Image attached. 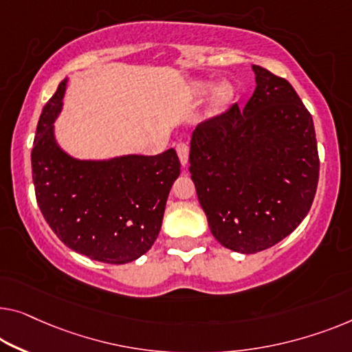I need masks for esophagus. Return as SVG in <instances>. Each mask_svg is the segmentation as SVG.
Returning <instances> with one entry per match:
<instances>
[{
    "label": "esophagus",
    "instance_id": "1",
    "mask_svg": "<svg viewBox=\"0 0 352 352\" xmlns=\"http://www.w3.org/2000/svg\"><path fill=\"white\" fill-rule=\"evenodd\" d=\"M175 150H177L178 158H180L182 166H186L188 164V153H190V148H188V145L185 142H178L175 145Z\"/></svg>",
    "mask_w": 352,
    "mask_h": 352
}]
</instances>
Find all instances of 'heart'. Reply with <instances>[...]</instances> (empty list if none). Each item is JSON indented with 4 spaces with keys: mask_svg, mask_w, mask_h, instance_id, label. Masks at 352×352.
Wrapping results in <instances>:
<instances>
[{
    "mask_svg": "<svg viewBox=\"0 0 352 352\" xmlns=\"http://www.w3.org/2000/svg\"><path fill=\"white\" fill-rule=\"evenodd\" d=\"M212 90H213V82H208V80L194 82V85H192V91H194V94H197V96H204V94H207ZM234 96H235L234 87L228 82L221 83V85H219L213 93L212 112L213 113L224 112V110H226L230 104H232Z\"/></svg>",
    "mask_w": 352,
    "mask_h": 352,
    "instance_id": "obj_1",
    "label": "heart"
}]
</instances>
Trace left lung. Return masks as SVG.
I'll return each mask as SVG.
<instances>
[{
    "label": "left lung",
    "mask_w": 352,
    "mask_h": 352,
    "mask_svg": "<svg viewBox=\"0 0 352 352\" xmlns=\"http://www.w3.org/2000/svg\"><path fill=\"white\" fill-rule=\"evenodd\" d=\"M256 90L243 110L197 124L190 172L213 237L243 254L287 237L310 212L319 178L310 112L286 78L251 66Z\"/></svg>",
    "instance_id": "8db88e82"
}]
</instances>
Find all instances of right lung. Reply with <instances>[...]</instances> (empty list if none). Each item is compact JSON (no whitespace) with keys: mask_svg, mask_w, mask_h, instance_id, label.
<instances>
[{"mask_svg":"<svg viewBox=\"0 0 352 352\" xmlns=\"http://www.w3.org/2000/svg\"><path fill=\"white\" fill-rule=\"evenodd\" d=\"M65 78L42 109L31 151L36 201L63 243L106 264L145 254L158 237L170 188L180 175L174 148L156 156L77 160L55 139Z\"/></svg>","mask_w":352,"mask_h":352,"instance_id":"obj_1","label":"right lung"}]
</instances>
